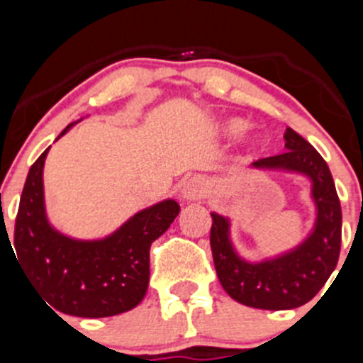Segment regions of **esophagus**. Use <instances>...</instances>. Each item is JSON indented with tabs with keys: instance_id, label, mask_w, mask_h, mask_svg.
<instances>
[{
	"instance_id": "esophagus-1",
	"label": "esophagus",
	"mask_w": 363,
	"mask_h": 363,
	"mask_svg": "<svg viewBox=\"0 0 363 363\" xmlns=\"http://www.w3.org/2000/svg\"><path fill=\"white\" fill-rule=\"evenodd\" d=\"M207 194V179L203 176H192L182 185V198L185 201H200Z\"/></svg>"
}]
</instances>
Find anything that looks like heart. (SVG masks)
<instances>
[{
  "instance_id": "obj_1",
  "label": "heart",
  "mask_w": 363,
  "mask_h": 363,
  "mask_svg": "<svg viewBox=\"0 0 363 363\" xmlns=\"http://www.w3.org/2000/svg\"><path fill=\"white\" fill-rule=\"evenodd\" d=\"M243 129H245V121L229 120L225 123V127H223V133H225L227 136H236V134L242 133ZM259 143H262V136H258V134H255V136L249 138V145L251 147H259Z\"/></svg>"
}]
</instances>
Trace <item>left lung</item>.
<instances>
[{
	"label": "left lung",
	"mask_w": 363,
	"mask_h": 363,
	"mask_svg": "<svg viewBox=\"0 0 363 363\" xmlns=\"http://www.w3.org/2000/svg\"><path fill=\"white\" fill-rule=\"evenodd\" d=\"M284 138V154L258 160L252 167L298 172L311 179L316 220L309 236L284 255L252 264L234 249L229 218L211 213V249L218 280L233 300L256 309H294L313 300L336 269L342 243V207L325 160L289 127Z\"/></svg>",
	"instance_id": "obj_1"
}]
</instances>
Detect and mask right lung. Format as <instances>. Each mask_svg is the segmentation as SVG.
I'll list each match as a JSON object with an SVG mask.
<instances>
[{"label":"right lung","instance_id":"obj_1","mask_svg":"<svg viewBox=\"0 0 363 363\" xmlns=\"http://www.w3.org/2000/svg\"><path fill=\"white\" fill-rule=\"evenodd\" d=\"M49 149L30 167L21 192L16 262L38 294L60 313L105 318L134 309L149 285L150 243L171 227L179 205L174 200L150 205L107 238H69L50 225L45 213L43 165Z\"/></svg>","mask_w":363,"mask_h":363}]
</instances>
